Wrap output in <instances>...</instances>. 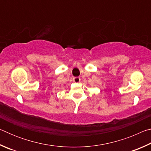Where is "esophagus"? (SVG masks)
<instances>
[{
    "label": "esophagus",
    "instance_id": "obj_1",
    "mask_svg": "<svg viewBox=\"0 0 151 151\" xmlns=\"http://www.w3.org/2000/svg\"><path fill=\"white\" fill-rule=\"evenodd\" d=\"M73 81L76 83H78L81 81V78L80 77H74L73 78Z\"/></svg>",
    "mask_w": 151,
    "mask_h": 151
}]
</instances>
